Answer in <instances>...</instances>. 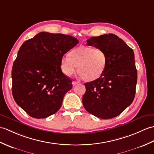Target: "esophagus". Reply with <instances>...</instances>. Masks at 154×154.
<instances>
[{
  "mask_svg": "<svg viewBox=\"0 0 154 154\" xmlns=\"http://www.w3.org/2000/svg\"><path fill=\"white\" fill-rule=\"evenodd\" d=\"M78 84H80V83L79 82V81H73V86L76 85H78Z\"/></svg>",
  "mask_w": 154,
  "mask_h": 154,
  "instance_id": "34e87169",
  "label": "esophagus"
}]
</instances>
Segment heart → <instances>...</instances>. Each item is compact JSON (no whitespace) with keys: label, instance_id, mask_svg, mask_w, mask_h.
I'll use <instances>...</instances> for the list:
<instances>
[{"label":"heart","instance_id":"obj_1","mask_svg":"<svg viewBox=\"0 0 154 154\" xmlns=\"http://www.w3.org/2000/svg\"><path fill=\"white\" fill-rule=\"evenodd\" d=\"M68 56L61 60L62 71L67 76L74 73L77 67L81 77L91 82L100 79L106 70L107 56L102 49L79 45L69 52Z\"/></svg>","mask_w":154,"mask_h":154}]
</instances>
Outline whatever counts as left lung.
I'll return each instance as SVG.
<instances>
[{
  "label": "left lung",
  "instance_id": "left-lung-1",
  "mask_svg": "<svg viewBox=\"0 0 154 154\" xmlns=\"http://www.w3.org/2000/svg\"><path fill=\"white\" fill-rule=\"evenodd\" d=\"M87 43L104 51L107 65L100 79L85 83L83 106L100 119H112L119 115L134 99L137 83L134 54L122 39L113 34L92 37Z\"/></svg>",
  "mask_w": 154,
  "mask_h": 154
}]
</instances>
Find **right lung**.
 <instances>
[{"instance_id": "add662e5", "label": "right lung", "mask_w": 154, "mask_h": 154, "mask_svg": "<svg viewBox=\"0 0 154 154\" xmlns=\"http://www.w3.org/2000/svg\"><path fill=\"white\" fill-rule=\"evenodd\" d=\"M78 43L71 35L42 32L20 48L12 69V92L29 116L45 119L60 109L73 86L61 69V60Z\"/></svg>"}]
</instances>
